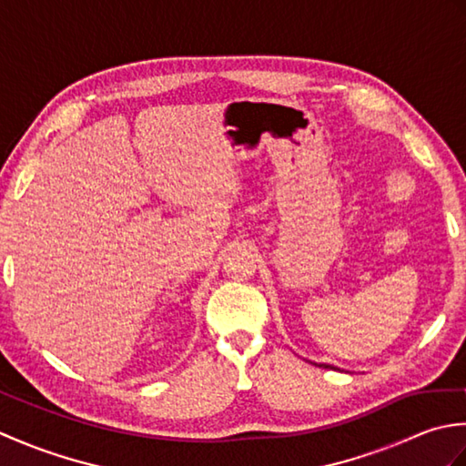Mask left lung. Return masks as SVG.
Returning a JSON list of instances; mask_svg holds the SVG:
<instances>
[{
  "label": "left lung",
  "instance_id": "1",
  "mask_svg": "<svg viewBox=\"0 0 466 466\" xmlns=\"http://www.w3.org/2000/svg\"><path fill=\"white\" fill-rule=\"evenodd\" d=\"M324 369H332V366H329V364H324Z\"/></svg>",
  "mask_w": 466,
  "mask_h": 466
}]
</instances>
